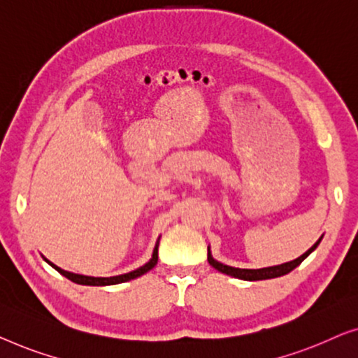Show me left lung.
I'll use <instances>...</instances> for the list:
<instances>
[{
	"mask_svg": "<svg viewBox=\"0 0 358 358\" xmlns=\"http://www.w3.org/2000/svg\"><path fill=\"white\" fill-rule=\"evenodd\" d=\"M323 238V236H321ZM321 238L316 241V243L311 246V248L303 253L299 258L294 259V261H289V263H284V264H279V266H271V268H263V269H240V268H231V266L227 264H222L219 263V261H215L213 258V255H210V251L208 248V261L209 264L215 268L220 273L231 275V278H236V279H243V280H264V279H274V278H280V275H285L289 274L290 271H294L296 266H300L301 261H303L306 256L310 253H313L316 250V246L320 245Z\"/></svg>",
	"mask_w": 358,
	"mask_h": 358,
	"instance_id": "1",
	"label": "left lung"
}]
</instances>
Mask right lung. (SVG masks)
Listing matches in <instances>:
<instances>
[{
    "instance_id": "1",
    "label": "right lung",
    "mask_w": 358,
    "mask_h": 358,
    "mask_svg": "<svg viewBox=\"0 0 358 358\" xmlns=\"http://www.w3.org/2000/svg\"><path fill=\"white\" fill-rule=\"evenodd\" d=\"M157 259H159V240H157V243H155V248L152 251V258H150L148 263H145L144 266H141V268H138L136 271H131V273L122 274V275H113V278H90V275L68 273V271H64L62 268H58V266H55L53 263H50L48 259H45V261H47L52 268L57 269L59 274L64 275V278H68L69 280L76 282V284H80V285H115V284H122V282H128L131 279H136V278H139V275L145 274L148 271H150L155 264H157Z\"/></svg>"
}]
</instances>
